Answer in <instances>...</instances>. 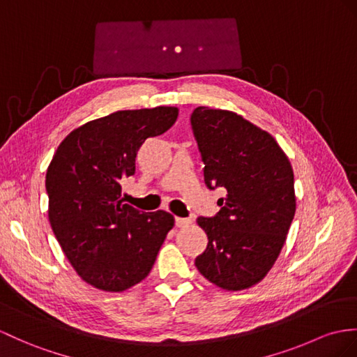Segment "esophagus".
I'll use <instances>...</instances> for the list:
<instances>
[{
	"label": "esophagus",
	"instance_id": "34e87169",
	"mask_svg": "<svg viewBox=\"0 0 357 357\" xmlns=\"http://www.w3.org/2000/svg\"><path fill=\"white\" fill-rule=\"evenodd\" d=\"M192 222L189 218H180V216H177L176 218V225L177 227H188V225Z\"/></svg>",
	"mask_w": 357,
	"mask_h": 357
}]
</instances>
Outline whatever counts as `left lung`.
Returning <instances> with one entry per match:
<instances>
[{
    "label": "left lung",
    "instance_id": "8db88e82",
    "mask_svg": "<svg viewBox=\"0 0 357 357\" xmlns=\"http://www.w3.org/2000/svg\"><path fill=\"white\" fill-rule=\"evenodd\" d=\"M190 126L206 186L225 189L220 212L197 220L208 244L195 266L222 289H247L271 269L294 220L291 162L271 135L233 112L199 106Z\"/></svg>",
    "mask_w": 357,
    "mask_h": 357
}]
</instances>
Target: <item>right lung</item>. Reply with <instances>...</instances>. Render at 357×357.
Returning <instances> with one entry per match:
<instances>
[{
  "instance_id": "add662e5",
  "label": "right lung",
  "mask_w": 357,
  "mask_h": 357,
  "mask_svg": "<svg viewBox=\"0 0 357 357\" xmlns=\"http://www.w3.org/2000/svg\"><path fill=\"white\" fill-rule=\"evenodd\" d=\"M177 107L119 110L73 130L45 178L48 218L77 274L91 286L123 292L150 274L174 225L168 212L123 203L121 181L135 174L145 139L176 123Z\"/></svg>"
}]
</instances>
